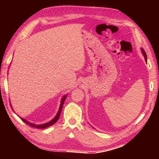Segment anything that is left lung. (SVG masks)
I'll return each mask as SVG.
<instances>
[{"label":"left lung","mask_w":159,"mask_h":159,"mask_svg":"<svg viewBox=\"0 0 159 159\" xmlns=\"http://www.w3.org/2000/svg\"><path fill=\"white\" fill-rule=\"evenodd\" d=\"M141 52H142L143 55V57H144L145 60H146V61L147 62V56H146V52L144 51V50H143V48H141Z\"/></svg>","instance_id":"left-lung-1"}]
</instances>
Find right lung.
<instances>
[{
    "label": "right lung",
    "mask_w": 159,
    "mask_h": 159,
    "mask_svg": "<svg viewBox=\"0 0 159 159\" xmlns=\"http://www.w3.org/2000/svg\"><path fill=\"white\" fill-rule=\"evenodd\" d=\"M66 96L67 95H65L64 96L61 100V104H60V107H59V109L58 111V112H57V115L55 116V117L53 118V119L52 120H50V121H48V122L47 123H45V124H33L31 122H30V121H27L25 119H24V118H22L20 117V119H21L24 122L26 123V124L29 125V126H31L32 127H34V128H47V127H49L50 126H52V124H54L55 123H56L57 120H59V116H60V114H61V110H62V108H63V103L64 102H65V100L66 98ZM12 110L13 111V108H11Z\"/></svg>",
    "instance_id": "add662e5"
}]
</instances>
